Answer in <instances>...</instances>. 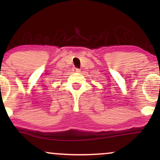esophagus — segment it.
Segmentation results:
<instances>
[{"mask_svg": "<svg viewBox=\"0 0 160 160\" xmlns=\"http://www.w3.org/2000/svg\"><path fill=\"white\" fill-rule=\"evenodd\" d=\"M74 72H80V68H74Z\"/></svg>", "mask_w": 160, "mask_h": 160, "instance_id": "1", "label": "esophagus"}]
</instances>
